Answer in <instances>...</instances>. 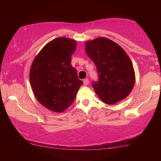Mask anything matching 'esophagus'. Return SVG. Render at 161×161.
<instances>
[{"label":"esophagus","instance_id":"esophagus-1","mask_svg":"<svg viewBox=\"0 0 161 161\" xmlns=\"http://www.w3.org/2000/svg\"><path fill=\"white\" fill-rule=\"evenodd\" d=\"M83 82H84V85H87V84H89V79H88V78L84 79V80H83Z\"/></svg>","mask_w":161,"mask_h":161}]
</instances>
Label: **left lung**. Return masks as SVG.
<instances>
[{
	"label": "left lung",
	"instance_id": "1",
	"mask_svg": "<svg viewBox=\"0 0 161 161\" xmlns=\"http://www.w3.org/2000/svg\"><path fill=\"white\" fill-rule=\"evenodd\" d=\"M86 53L94 62L98 81L92 86L103 102L114 104L126 98L135 83L132 62L123 49L112 40L99 37L86 42Z\"/></svg>",
	"mask_w": 161,
	"mask_h": 161
}]
</instances>
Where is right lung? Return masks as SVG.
I'll list each match as a JSON object with an SVG mask.
<instances>
[{"instance_id": "right-lung-1", "label": "right lung", "mask_w": 161, "mask_h": 161, "mask_svg": "<svg viewBox=\"0 0 161 161\" xmlns=\"http://www.w3.org/2000/svg\"><path fill=\"white\" fill-rule=\"evenodd\" d=\"M76 45L74 40L56 38L42 49L32 64L30 81L32 91L38 102L51 111L67 109L83 84L71 64Z\"/></svg>"}]
</instances>
